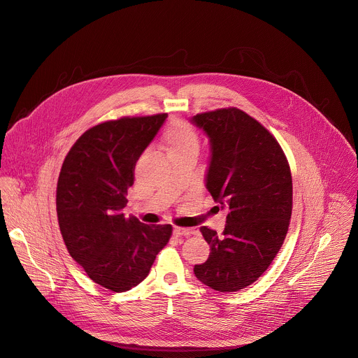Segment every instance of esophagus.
<instances>
[{"label":"esophagus","mask_w":358,"mask_h":358,"mask_svg":"<svg viewBox=\"0 0 358 358\" xmlns=\"http://www.w3.org/2000/svg\"><path fill=\"white\" fill-rule=\"evenodd\" d=\"M192 234H194V232L192 229H189V228H179V227H176L173 229V235L175 236H190Z\"/></svg>","instance_id":"34e87169"}]
</instances>
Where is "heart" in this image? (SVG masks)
I'll return each instance as SVG.
<instances>
[{
  "label": "heart",
  "instance_id": "obj_1",
  "mask_svg": "<svg viewBox=\"0 0 358 358\" xmlns=\"http://www.w3.org/2000/svg\"><path fill=\"white\" fill-rule=\"evenodd\" d=\"M168 157L190 150H199V134L186 120H171L162 134Z\"/></svg>",
  "mask_w": 358,
  "mask_h": 358
}]
</instances>
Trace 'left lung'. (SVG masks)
<instances>
[{"label": "left lung", "instance_id": "left-lung-1", "mask_svg": "<svg viewBox=\"0 0 358 358\" xmlns=\"http://www.w3.org/2000/svg\"><path fill=\"white\" fill-rule=\"evenodd\" d=\"M192 120L211 143L207 189L228 210L221 235L200 228L211 252L194 273L214 290L238 292L268 269L287 235L290 166L269 130L238 108L201 113Z\"/></svg>", "mask_w": 358, "mask_h": 358}]
</instances>
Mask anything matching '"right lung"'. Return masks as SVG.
<instances>
[{"instance_id":"add662e5","label":"right lung","mask_w":358,"mask_h":358,"mask_svg":"<svg viewBox=\"0 0 358 358\" xmlns=\"http://www.w3.org/2000/svg\"><path fill=\"white\" fill-rule=\"evenodd\" d=\"M166 114L123 117L87 129L66 154L57 183L59 231L87 276L113 292L144 280L172 235L171 225L124 218L134 166Z\"/></svg>"}]
</instances>
